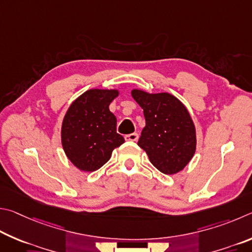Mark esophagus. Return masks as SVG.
Segmentation results:
<instances>
[{"instance_id":"esophagus-1","label":"esophagus","mask_w":252,"mask_h":252,"mask_svg":"<svg viewBox=\"0 0 252 252\" xmlns=\"http://www.w3.org/2000/svg\"><path fill=\"white\" fill-rule=\"evenodd\" d=\"M138 137H139V136H138L137 133H133V134L126 135V136H125V139H126V140H130V142H137Z\"/></svg>"}]
</instances>
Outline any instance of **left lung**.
<instances>
[{
    "mask_svg": "<svg viewBox=\"0 0 252 252\" xmlns=\"http://www.w3.org/2000/svg\"><path fill=\"white\" fill-rule=\"evenodd\" d=\"M131 96L144 109L146 121L138 146L162 174L183 170L196 151V129L187 108L168 93L148 94L134 90Z\"/></svg>",
    "mask_w": 252,
    "mask_h": 252,
    "instance_id": "obj_1",
    "label": "left lung"
}]
</instances>
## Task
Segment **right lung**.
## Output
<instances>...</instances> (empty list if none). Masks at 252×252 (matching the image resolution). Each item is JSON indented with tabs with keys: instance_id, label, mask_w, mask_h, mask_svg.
<instances>
[{
	"instance_id": "right-lung-1",
	"label": "right lung",
	"mask_w": 252,
	"mask_h": 252,
	"mask_svg": "<svg viewBox=\"0 0 252 252\" xmlns=\"http://www.w3.org/2000/svg\"><path fill=\"white\" fill-rule=\"evenodd\" d=\"M115 90H90L75 99L62 125V145L68 159L83 171H95L106 164L114 148L125 142L116 131V117L109 104Z\"/></svg>"
}]
</instances>
